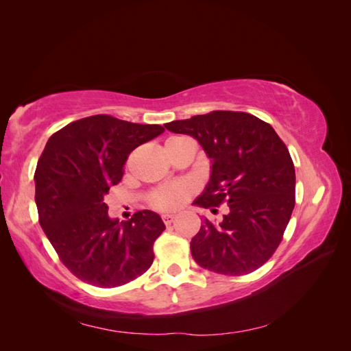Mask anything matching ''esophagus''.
Here are the masks:
<instances>
[{
	"mask_svg": "<svg viewBox=\"0 0 351 351\" xmlns=\"http://www.w3.org/2000/svg\"><path fill=\"white\" fill-rule=\"evenodd\" d=\"M174 215H171V214H164L162 215V221H164V224L165 226H171V222L174 221Z\"/></svg>",
	"mask_w": 351,
	"mask_h": 351,
	"instance_id": "34e87169",
	"label": "esophagus"
}]
</instances>
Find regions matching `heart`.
I'll return each instance as SVG.
<instances>
[{
    "mask_svg": "<svg viewBox=\"0 0 351 351\" xmlns=\"http://www.w3.org/2000/svg\"><path fill=\"white\" fill-rule=\"evenodd\" d=\"M180 137H171L165 142L168 145ZM196 192V186L192 182H174L155 187L147 195V204L156 210L171 212L182 208L186 202Z\"/></svg>",
    "mask_w": 351,
    "mask_h": 351,
    "instance_id": "heart-1",
    "label": "heart"
}]
</instances>
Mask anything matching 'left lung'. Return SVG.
I'll list each match as a JSON object with an SVG mask.
<instances>
[{"label":"left lung","instance_id":"8db88e82","mask_svg":"<svg viewBox=\"0 0 351 351\" xmlns=\"http://www.w3.org/2000/svg\"><path fill=\"white\" fill-rule=\"evenodd\" d=\"M193 136L212 159V174L195 205L227 204L221 222L205 219L190 249L208 271L240 277L261 268L280 246L295 204L289 149L269 123L241 111H210L165 124Z\"/></svg>","mask_w":351,"mask_h":351}]
</instances>
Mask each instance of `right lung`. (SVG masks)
Masks as SVG:
<instances>
[{"label":"right lung","instance_id":"add662e5","mask_svg":"<svg viewBox=\"0 0 351 351\" xmlns=\"http://www.w3.org/2000/svg\"><path fill=\"white\" fill-rule=\"evenodd\" d=\"M162 132L98 114L49 137L36 165L35 202L42 230L74 277L114 289L151 268L154 243L165 230L161 217L145 209L119 222L104 197L121 182L130 152Z\"/></svg>","mask_w":351,"mask_h":351}]
</instances>
